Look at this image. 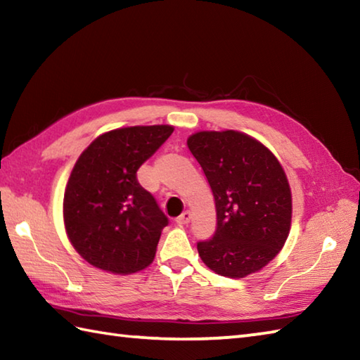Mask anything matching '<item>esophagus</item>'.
Segmentation results:
<instances>
[{"mask_svg": "<svg viewBox=\"0 0 360 360\" xmlns=\"http://www.w3.org/2000/svg\"><path fill=\"white\" fill-rule=\"evenodd\" d=\"M190 221V212L188 210H186V212H182L181 215L176 218V223L178 224H187Z\"/></svg>", "mask_w": 360, "mask_h": 360, "instance_id": "1", "label": "esophagus"}]
</instances>
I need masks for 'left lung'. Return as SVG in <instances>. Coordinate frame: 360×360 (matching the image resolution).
<instances>
[{"label":"left lung","instance_id":"obj_1","mask_svg":"<svg viewBox=\"0 0 360 360\" xmlns=\"http://www.w3.org/2000/svg\"><path fill=\"white\" fill-rule=\"evenodd\" d=\"M187 147L209 181L217 209L210 240L198 241L213 272L243 278L274 259L290 227V188L280 162L264 145L238 131H201Z\"/></svg>","mask_w":360,"mask_h":360}]
</instances>
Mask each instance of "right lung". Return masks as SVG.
<instances>
[{
	"label": "right lung",
	"instance_id": "obj_1",
	"mask_svg": "<svg viewBox=\"0 0 360 360\" xmlns=\"http://www.w3.org/2000/svg\"><path fill=\"white\" fill-rule=\"evenodd\" d=\"M173 127L105 133L82 153L68 181L63 218L75 250L98 269L131 274L148 266L168 218L137 182V170Z\"/></svg>",
	"mask_w": 360,
	"mask_h": 360
}]
</instances>
